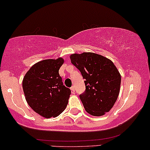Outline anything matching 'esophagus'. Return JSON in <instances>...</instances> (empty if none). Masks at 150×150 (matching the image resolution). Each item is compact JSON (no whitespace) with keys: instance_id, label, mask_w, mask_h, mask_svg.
Listing matches in <instances>:
<instances>
[{"instance_id":"obj_1","label":"esophagus","mask_w":150,"mask_h":150,"mask_svg":"<svg viewBox=\"0 0 150 150\" xmlns=\"http://www.w3.org/2000/svg\"><path fill=\"white\" fill-rule=\"evenodd\" d=\"M70 89H71V91L74 93V92H75V87L74 86H72L71 87H70Z\"/></svg>"}]
</instances>
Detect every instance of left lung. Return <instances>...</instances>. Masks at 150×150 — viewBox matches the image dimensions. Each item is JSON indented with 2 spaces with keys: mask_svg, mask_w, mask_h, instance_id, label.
<instances>
[{
  "mask_svg": "<svg viewBox=\"0 0 150 150\" xmlns=\"http://www.w3.org/2000/svg\"><path fill=\"white\" fill-rule=\"evenodd\" d=\"M70 60L85 80V91L80 94V99L86 111L94 116L108 112L118 97L121 81L113 62L90 52L75 53Z\"/></svg>",
  "mask_w": 150,
  "mask_h": 150,
  "instance_id": "8db88e82",
  "label": "left lung"
}]
</instances>
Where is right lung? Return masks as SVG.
<instances>
[{"label": "right lung", "instance_id": "obj_1", "mask_svg": "<svg viewBox=\"0 0 150 150\" xmlns=\"http://www.w3.org/2000/svg\"><path fill=\"white\" fill-rule=\"evenodd\" d=\"M63 59L44 60L34 64L22 81L27 104L46 118L56 117L66 108L71 91L63 85L59 75Z\"/></svg>", "mask_w": 150, "mask_h": 150}]
</instances>
